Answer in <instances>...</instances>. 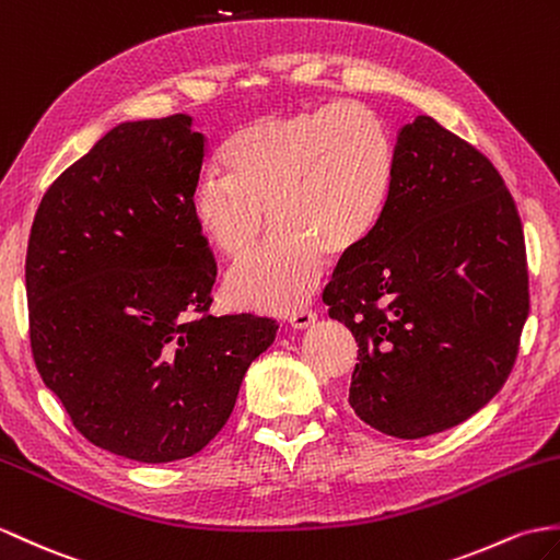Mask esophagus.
Segmentation results:
<instances>
[{"mask_svg": "<svg viewBox=\"0 0 560 560\" xmlns=\"http://www.w3.org/2000/svg\"><path fill=\"white\" fill-rule=\"evenodd\" d=\"M315 322H317V315L310 307H301V310H295L289 315V324L293 329H307Z\"/></svg>", "mask_w": 560, "mask_h": 560, "instance_id": "1", "label": "esophagus"}]
</instances>
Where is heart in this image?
Returning a JSON list of instances; mask_svg holds the SVG:
<instances>
[{
  "label": "heart",
  "mask_w": 560,
  "mask_h": 560,
  "mask_svg": "<svg viewBox=\"0 0 560 560\" xmlns=\"http://www.w3.org/2000/svg\"><path fill=\"white\" fill-rule=\"evenodd\" d=\"M221 174L190 195L200 236L226 259L262 253L226 279L231 305L291 312L324 275V253L343 257L380 226L396 180V148L386 124L360 102H329L243 124L221 150Z\"/></svg>",
  "instance_id": "obj_1"
}]
</instances>
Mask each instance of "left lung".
I'll use <instances>...</instances> for the list:
<instances>
[{
  "mask_svg": "<svg viewBox=\"0 0 560 560\" xmlns=\"http://www.w3.org/2000/svg\"><path fill=\"white\" fill-rule=\"evenodd\" d=\"M322 301L358 341L348 402L362 422L422 439L485 408L529 312L523 224L497 166L432 116L402 126L380 226Z\"/></svg>",
  "mask_w": 560,
  "mask_h": 560,
  "instance_id": "1",
  "label": "left lung"
}]
</instances>
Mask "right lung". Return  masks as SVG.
Wrapping results in <instances>:
<instances>
[{"label": "right lung", "instance_id": "1", "mask_svg": "<svg viewBox=\"0 0 560 560\" xmlns=\"http://www.w3.org/2000/svg\"><path fill=\"white\" fill-rule=\"evenodd\" d=\"M205 148L188 114L119 124L49 186L28 238L35 368L90 444L138 463L210 444L279 329L210 315L217 262L190 214Z\"/></svg>", "mask_w": 560, "mask_h": 560}]
</instances>
